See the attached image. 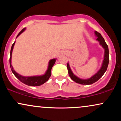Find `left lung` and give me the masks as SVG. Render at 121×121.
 <instances>
[{
  "label": "left lung",
  "instance_id": "obj_1",
  "mask_svg": "<svg viewBox=\"0 0 121 121\" xmlns=\"http://www.w3.org/2000/svg\"><path fill=\"white\" fill-rule=\"evenodd\" d=\"M94 34H95V36L97 37L96 40L99 42V45H101L102 48L104 49V60L102 61V65H101L100 69L93 76H92L91 77L89 78L82 79L79 78L78 77H77V76H76L73 73L71 69H70V66H69V63L68 62L67 68L68 70L69 77L73 81H74L75 82L78 83V84L81 85H91L93 84V83L98 81L103 76L104 73H105V72L106 71L107 68H108V64H109V52L108 46L106 44V42H105L103 37L102 36V35L99 33H98L97 31H94Z\"/></svg>",
  "mask_w": 121,
  "mask_h": 121
}]
</instances>
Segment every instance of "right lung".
Here are the masks:
<instances>
[{
  "mask_svg": "<svg viewBox=\"0 0 121 121\" xmlns=\"http://www.w3.org/2000/svg\"><path fill=\"white\" fill-rule=\"evenodd\" d=\"M26 30V28H24L19 33V34L17 35V36H16V38L19 36L20 35H21L23 32L25 31V30ZM15 44V41L12 44L11 47V52H10V58H9V64H10V67L11 69L12 73H13V74L15 75V77H16L17 79H19L22 82L24 83V84L27 85L28 86H37L41 85L44 84L45 82L48 81L49 80V77L51 76V70L55 64V62L56 61V59H53L50 60L49 62H48V68L46 72H45L44 74L40 75V76H23L22 75L19 74V73H17L13 69V66H12V64H11V59H12V51H13V47H14Z\"/></svg>",
  "mask_w": 121,
  "mask_h": 121,
  "instance_id": "add662e5",
  "label": "right lung"
}]
</instances>
